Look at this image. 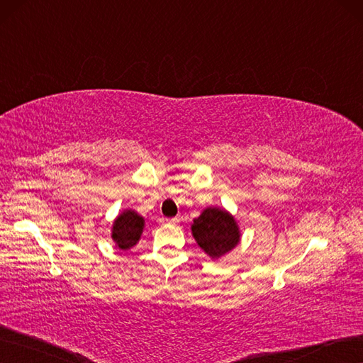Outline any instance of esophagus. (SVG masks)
I'll return each instance as SVG.
<instances>
[{
	"label": "esophagus",
	"instance_id": "obj_1",
	"mask_svg": "<svg viewBox=\"0 0 363 363\" xmlns=\"http://www.w3.org/2000/svg\"><path fill=\"white\" fill-rule=\"evenodd\" d=\"M164 222L168 223V225H174L177 220H176V219H164Z\"/></svg>",
	"mask_w": 363,
	"mask_h": 363
}]
</instances>
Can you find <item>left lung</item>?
<instances>
[{
  "label": "left lung",
  "instance_id": "1",
  "mask_svg": "<svg viewBox=\"0 0 363 363\" xmlns=\"http://www.w3.org/2000/svg\"><path fill=\"white\" fill-rule=\"evenodd\" d=\"M192 235L199 247L213 260L234 250L241 241V230L228 210L207 207L194 219Z\"/></svg>",
  "mask_w": 363,
  "mask_h": 363
}]
</instances>
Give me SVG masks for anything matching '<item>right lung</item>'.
Returning <instances> with one entry per match:
<instances>
[{"mask_svg":"<svg viewBox=\"0 0 363 363\" xmlns=\"http://www.w3.org/2000/svg\"><path fill=\"white\" fill-rule=\"evenodd\" d=\"M144 229V217L137 211L126 208L116 217L111 226V238L116 249L129 250L140 241Z\"/></svg>","mask_w":363,"mask_h":363,"instance_id":"right-lung-1","label":"right lung"}]
</instances>
